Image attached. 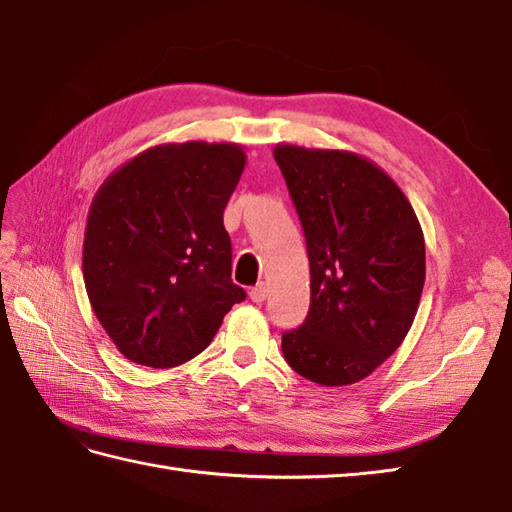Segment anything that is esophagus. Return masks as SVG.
Masks as SVG:
<instances>
[{"label":"esophagus","instance_id":"1","mask_svg":"<svg viewBox=\"0 0 512 512\" xmlns=\"http://www.w3.org/2000/svg\"><path fill=\"white\" fill-rule=\"evenodd\" d=\"M266 295H268L266 284H257L253 290H250V299H253L255 303H262L266 299Z\"/></svg>","mask_w":512,"mask_h":512}]
</instances>
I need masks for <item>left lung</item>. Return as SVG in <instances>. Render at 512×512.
Returning a JSON list of instances; mask_svg holds the SVG:
<instances>
[{"label": "left lung", "mask_w": 512, "mask_h": 512, "mask_svg": "<svg viewBox=\"0 0 512 512\" xmlns=\"http://www.w3.org/2000/svg\"><path fill=\"white\" fill-rule=\"evenodd\" d=\"M303 226L310 312L284 332L288 365L323 387L354 385L394 354L416 319L424 235L407 195L352 151L277 145Z\"/></svg>", "instance_id": "1"}]
</instances>
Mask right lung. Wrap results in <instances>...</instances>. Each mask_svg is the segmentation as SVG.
Listing matches in <instances>:
<instances>
[{"instance_id":"1","label":"right lung","mask_w":512,"mask_h":512,"mask_svg":"<svg viewBox=\"0 0 512 512\" xmlns=\"http://www.w3.org/2000/svg\"><path fill=\"white\" fill-rule=\"evenodd\" d=\"M246 165L235 143H169L127 160L96 191L83 279L96 319L129 361H191L246 299L231 279L224 209Z\"/></svg>"}]
</instances>
